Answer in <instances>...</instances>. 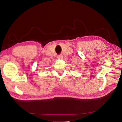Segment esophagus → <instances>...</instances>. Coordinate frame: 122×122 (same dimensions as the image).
<instances>
[{
  "mask_svg": "<svg viewBox=\"0 0 122 122\" xmlns=\"http://www.w3.org/2000/svg\"><path fill=\"white\" fill-rule=\"evenodd\" d=\"M63 56L62 55H58L57 56V58L59 60H62L63 59Z\"/></svg>",
  "mask_w": 122,
  "mask_h": 122,
  "instance_id": "esophagus-1",
  "label": "esophagus"
}]
</instances>
